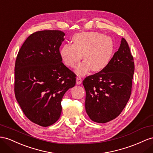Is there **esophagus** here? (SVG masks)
Masks as SVG:
<instances>
[{
    "instance_id": "obj_1",
    "label": "esophagus",
    "mask_w": 153,
    "mask_h": 153,
    "mask_svg": "<svg viewBox=\"0 0 153 153\" xmlns=\"http://www.w3.org/2000/svg\"><path fill=\"white\" fill-rule=\"evenodd\" d=\"M82 82V78L80 77H77L76 79V83L77 85H80Z\"/></svg>"
}]
</instances>
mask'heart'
Returning a JSON list of instances; mask_svg holds the SVG:
<instances>
[{"label": "heart", "mask_w": 153, "mask_h": 153, "mask_svg": "<svg viewBox=\"0 0 153 153\" xmlns=\"http://www.w3.org/2000/svg\"><path fill=\"white\" fill-rule=\"evenodd\" d=\"M74 44H65L60 55L67 67L74 68L83 55L85 62L77 67V73L85 74L90 68L99 72L105 68L113 57L114 44L110 36L97 32L77 33L72 37Z\"/></svg>", "instance_id": "heart-1"}]
</instances>
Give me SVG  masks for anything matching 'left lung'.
Returning <instances> with one entry per match:
<instances>
[{"mask_svg":"<svg viewBox=\"0 0 153 153\" xmlns=\"http://www.w3.org/2000/svg\"><path fill=\"white\" fill-rule=\"evenodd\" d=\"M134 72L133 57L128 42L122 38L119 49L108 66L82 81L86 111L91 120L106 123L120 114L131 94Z\"/></svg>","mask_w":153,"mask_h":153,"instance_id":"8db88e82","label":"left lung"}]
</instances>
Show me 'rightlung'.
<instances>
[{"label":"right lung","mask_w":153,"mask_h":153,"mask_svg":"<svg viewBox=\"0 0 153 153\" xmlns=\"http://www.w3.org/2000/svg\"><path fill=\"white\" fill-rule=\"evenodd\" d=\"M65 35L58 30L34 33L26 39L16 56V99L24 115L43 127L59 119L63 95L76 82V75L62 63L60 55Z\"/></svg>","instance_id":"1"}]
</instances>
